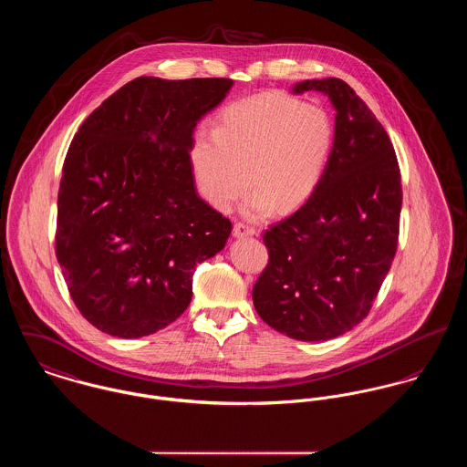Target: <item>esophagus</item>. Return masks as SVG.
<instances>
[{
    "instance_id": "1",
    "label": "esophagus",
    "mask_w": 467,
    "mask_h": 467,
    "mask_svg": "<svg viewBox=\"0 0 467 467\" xmlns=\"http://www.w3.org/2000/svg\"><path fill=\"white\" fill-rule=\"evenodd\" d=\"M234 235L235 237H252V235H256V230L254 226H250L248 223L239 221V223L234 224Z\"/></svg>"
}]
</instances>
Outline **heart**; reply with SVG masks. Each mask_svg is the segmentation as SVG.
Instances as JSON below:
<instances>
[{
  "mask_svg": "<svg viewBox=\"0 0 467 467\" xmlns=\"http://www.w3.org/2000/svg\"><path fill=\"white\" fill-rule=\"evenodd\" d=\"M334 142L328 114L285 94H262L228 107L191 150L203 198L226 211L246 189L243 213L260 217L303 205L317 189ZM249 174L246 175L245 172Z\"/></svg>",
  "mask_w": 467,
  "mask_h": 467,
  "instance_id": "obj_1",
  "label": "heart"
}]
</instances>
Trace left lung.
I'll return each instance as SVG.
<instances>
[{"label":"left lung","mask_w":467,"mask_h":467,"mask_svg":"<svg viewBox=\"0 0 467 467\" xmlns=\"http://www.w3.org/2000/svg\"><path fill=\"white\" fill-rule=\"evenodd\" d=\"M336 110L334 144L305 205L264 234L269 264L254 305L276 332L305 342L334 339L369 312L398 246L401 180L380 121L340 78L305 80Z\"/></svg>","instance_id":"8db88e82"}]
</instances>
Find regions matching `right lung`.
<instances>
[{
  "mask_svg": "<svg viewBox=\"0 0 467 467\" xmlns=\"http://www.w3.org/2000/svg\"><path fill=\"white\" fill-rule=\"evenodd\" d=\"M232 85L140 77L75 135L55 252L77 308L98 330L139 339L166 328L191 303L196 265L224 248L232 223L200 198L191 150L194 128Z\"/></svg>",
  "mask_w": 467,
  "mask_h": 467,
  "instance_id": "right-lung-1",
  "label": "right lung"
}]
</instances>
